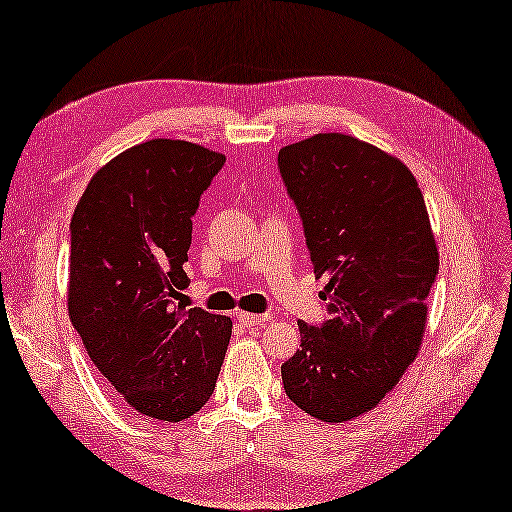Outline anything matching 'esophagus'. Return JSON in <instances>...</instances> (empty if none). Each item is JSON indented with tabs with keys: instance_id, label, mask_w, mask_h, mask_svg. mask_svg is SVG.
Masks as SVG:
<instances>
[{
	"instance_id": "esophagus-1",
	"label": "esophagus",
	"mask_w": 512,
	"mask_h": 512,
	"mask_svg": "<svg viewBox=\"0 0 512 512\" xmlns=\"http://www.w3.org/2000/svg\"><path fill=\"white\" fill-rule=\"evenodd\" d=\"M235 317H237V321H240L242 326H261V324H265V321L270 319L268 314H251V312H237Z\"/></svg>"
}]
</instances>
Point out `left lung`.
Listing matches in <instances>:
<instances>
[{
	"mask_svg": "<svg viewBox=\"0 0 512 512\" xmlns=\"http://www.w3.org/2000/svg\"><path fill=\"white\" fill-rule=\"evenodd\" d=\"M303 219L314 275L328 277L321 326L298 321L286 396L321 422L373 410L419 352L438 249L417 179L373 144L321 132L277 156Z\"/></svg>",
	"mask_w": 512,
	"mask_h": 512,
	"instance_id": "obj_1",
	"label": "left lung"
}]
</instances>
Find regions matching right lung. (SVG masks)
Returning <instances> with one entry per match:
<instances>
[{
  "mask_svg": "<svg viewBox=\"0 0 512 512\" xmlns=\"http://www.w3.org/2000/svg\"><path fill=\"white\" fill-rule=\"evenodd\" d=\"M226 156L151 139L109 160L72 216L69 319L128 408L181 422L209 401L233 321L177 303L193 214Z\"/></svg>",
  "mask_w": 512,
  "mask_h": 512,
  "instance_id": "obj_1",
  "label": "right lung"
}]
</instances>
